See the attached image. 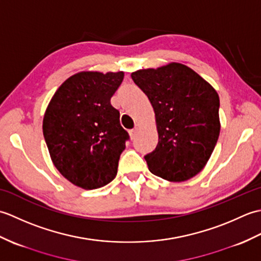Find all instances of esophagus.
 <instances>
[{"instance_id": "34e87169", "label": "esophagus", "mask_w": 261, "mask_h": 261, "mask_svg": "<svg viewBox=\"0 0 261 261\" xmlns=\"http://www.w3.org/2000/svg\"><path fill=\"white\" fill-rule=\"evenodd\" d=\"M138 131H139V127H135V129H132V130H130V131H129L131 139H135L136 136H137V134H138Z\"/></svg>"}]
</instances>
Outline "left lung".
<instances>
[{"instance_id":"obj_1","label":"left lung","mask_w":261,"mask_h":261,"mask_svg":"<svg viewBox=\"0 0 261 261\" xmlns=\"http://www.w3.org/2000/svg\"><path fill=\"white\" fill-rule=\"evenodd\" d=\"M131 77L148 96L156 116L159 139L156 149L145 156L149 170L176 182L197 175L219 139L218 93L179 63L137 70Z\"/></svg>"}]
</instances>
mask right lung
Segmentation results:
<instances>
[{"instance_id":"1","label":"right lung","mask_w":261,"mask_h":261,"mask_svg":"<svg viewBox=\"0 0 261 261\" xmlns=\"http://www.w3.org/2000/svg\"><path fill=\"white\" fill-rule=\"evenodd\" d=\"M124 73L81 71L59 86L42 122L43 137L55 167L84 190L112 181L129 135L111 97Z\"/></svg>"}]
</instances>
